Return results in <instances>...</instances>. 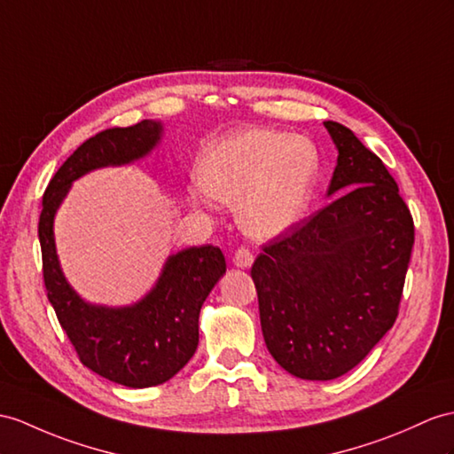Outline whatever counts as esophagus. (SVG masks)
<instances>
[{
  "label": "esophagus",
  "mask_w": 454,
  "mask_h": 454,
  "mask_svg": "<svg viewBox=\"0 0 454 454\" xmlns=\"http://www.w3.org/2000/svg\"><path fill=\"white\" fill-rule=\"evenodd\" d=\"M233 263L237 265V268H240V270H247V268H250V265L254 263V254L248 248L240 247L233 254Z\"/></svg>",
  "instance_id": "esophagus-1"
}]
</instances>
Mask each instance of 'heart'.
<instances>
[{"instance_id":"heart-1","label":"heart","mask_w":454,"mask_h":454,"mask_svg":"<svg viewBox=\"0 0 454 454\" xmlns=\"http://www.w3.org/2000/svg\"><path fill=\"white\" fill-rule=\"evenodd\" d=\"M319 179V152L302 135L245 129L221 138L200 160L192 204L215 200L239 206V223L250 237L271 239L302 221Z\"/></svg>"}]
</instances>
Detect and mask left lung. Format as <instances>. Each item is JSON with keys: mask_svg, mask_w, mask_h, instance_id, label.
<instances>
[{"mask_svg": "<svg viewBox=\"0 0 454 454\" xmlns=\"http://www.w3.org/2000/svg\"><path fill=\"white\" fill-rule=\"evenodd\" d=\"M337 168L325 207L275 237L252 265L265 347L301 380L329 381L366 358L399 314L414 221L383 161L325 121Z\"/></svg>", "mask_w": 454, "mask_h": 454, "instance_id": "1", "label": "left lung"}]
</instances>
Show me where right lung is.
I'll return each instance as SVG.
<instances>
[{"label":"right lung","instance_id":"obj_1","mask_svg":"<svg viewBox=\"0 0 454 454\" xmlns=\"http://www.w3.org/2000/svg\"><path fill=\"white\" fill-rule=\"evenodd\" d=\"M163 135L160 121L144 119L88 138L53 175L42 200L38 239L43 283L59 324L86 368L119 385L144 389L169 381L198 347V317L207 294L225 273L217 247H191L171 254L156 285L138 302H86L65 279L55 250L53 219L73 181L102 168L146 158Z\"/></svg>","mask_w":454,"mask_h":454}]
</instances>
